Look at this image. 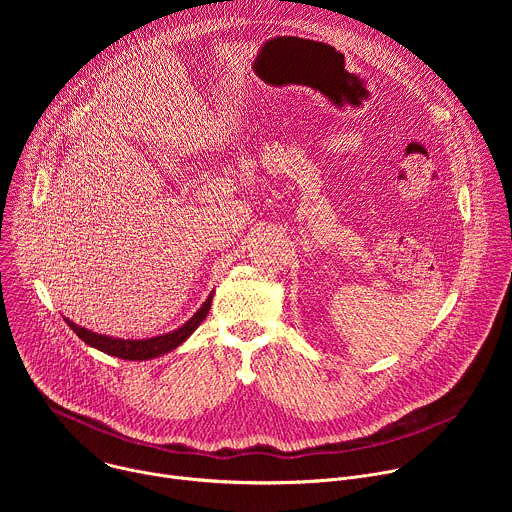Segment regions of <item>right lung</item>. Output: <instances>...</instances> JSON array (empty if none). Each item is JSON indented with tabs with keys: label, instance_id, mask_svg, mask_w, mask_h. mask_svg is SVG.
Listing matches in <instances>:
<instances>
[{
	"label": "right lung",
	"instance_id": "obj_1",
	"mask_svg": "<svg viewBox=\"0 0 512 512\" xmlns=\"http://www.w3.org/2000/svg\"><path fill=\"white\" fill-rule=\"evenodd\" d=\"M212 304V294L206 298V302L202 304V308L178 330L170 332V334H162V336H154V338H145V340H123V338H111V336H103L97 332H91L83 326H77L75 322L66 320V324L72 328V332H77V336L81 340H85L89 346L123 358V360H148V358H156L160 354H166L170 350H174L176 346H180L198 326L200 322L206 318L208 310Z\"/></svg>",
	"mask_w": 512,
	"mask_h": 512
}]
</instances>
